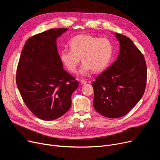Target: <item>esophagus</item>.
Segmentation results:
<instances>
[{"label": "esophagus", "instance_id": "1", "mask_svg": "<svg viewBox=\"0 0 160 160\" xmlns=\"http://www.w3.org/2000/svg\"><path fill=\"white\" fill-rule=\"evenodd\" d=\"M80 82H81L82 83H83V84H86V83H87V81H86V80H83V79H82V80H80Z\"/></svg>", "mask_w": 160, "mask_h": 160}]
</instances>
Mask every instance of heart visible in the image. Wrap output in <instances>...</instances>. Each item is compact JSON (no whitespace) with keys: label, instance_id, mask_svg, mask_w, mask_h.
<instances>
[{"label":"heart","instance_id":"b5f03b06","mask_svg":"<svg viewBox=\"0 0 160 160\" xmlns=\"http://www.w3.org/2000/svg\"><path fill=\"white\" fill-rule=\"evenodd\" d=\"M70 49H63L61 60L71 72L77 71L80 62L83 63L80 72L86 74L90 71L100 72L110 65L114 52L112 42L108 38H100L87 34L77 35L69 41Z\"/></svg>","mask_w":160,"mask_h":160}]
</instances>
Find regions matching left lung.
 Listing matches in <instances>:
<instances>
[{"instance_id": "left-lung-1", "label": "left lung", "mask_w": 160, "mask_h": 160, "mask_svg": "<svg viewBox=\"0 0 160 160\" xmlns=\"http://www.w3.org/2000/svg\"><path fill=\"white\" fill-rule=\"evenodd\" d=\"M115 36L120 43L118 58L91 84L94 108L108 118L127 115L143 95L147 79L144 56L129 38Z\"/></svg>"}]
</instances>
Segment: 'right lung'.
Returning <instances> with one entry per match:
<instances>
[{
  "label": "right lung",
  "mask_w": 160,
  "mask_h": 160,
  "mask_svg": "<svg viewBox=\"0 0 160 160\" xmlns=\"http://www.w3.org/2000/svg\"><path fill=\"white\" fill-rule=\"evenodd\" d=\"M67 28H52L25 43L16 72V83L24 104L38 118L52 121L71 106L78 82L63 69L56 39Z\"/></svg>",
  "instance_id": "obj_1"
}]
</instances>
